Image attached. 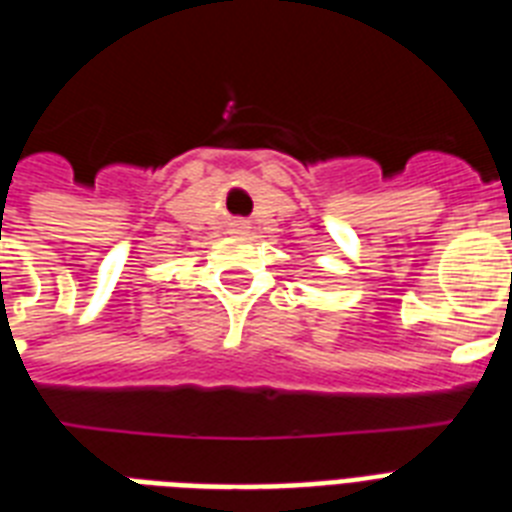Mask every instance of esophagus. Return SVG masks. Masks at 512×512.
Listing matches in <instances>:
<instances>
[{"label":"esophagus","mask_w":512,"mask_h":512,"mask_svg":"<svg viewBox=\"0 0 512 512\" xmlns=\"http://www.w3.org/2000/svg\"><path fill=\"white\" fill-rule=\"evenodd\" d=\"M236 228H239V231H241V228H244V223H236Z\"/></svg>","instance_id":"obj_1"}]
</instances>
